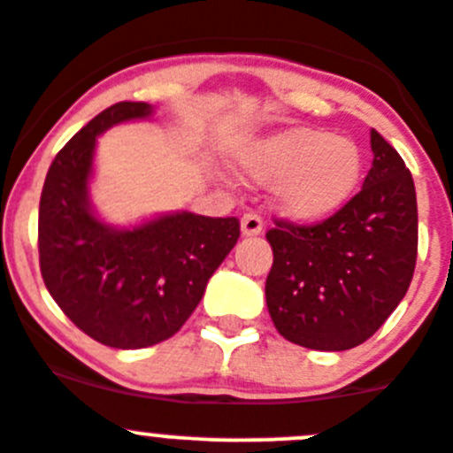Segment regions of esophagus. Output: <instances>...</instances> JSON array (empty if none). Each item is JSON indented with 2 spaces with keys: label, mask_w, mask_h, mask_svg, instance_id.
I'll list each match as a JSON object with an SVG mask.
<instances>
[{
  "label": "esophagus",
  "mask_w": 453,
  "mask_h": 453,
  "mask_svg": "<svg viewBox=\"0 0 453 453\" xmlns=\"http://www.w3.org/2000/svg\"><path fill=\"white\" fill-rule=\"evenodd\" d=\"M264 230V219L257 211H246L242 219V232L246 236H255Z\"/></svg>",
  "instance_id": "obj_1"
}]
</instances>
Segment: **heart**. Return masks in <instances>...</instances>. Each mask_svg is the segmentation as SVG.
Wrapping results in <instances>:
<instances>
[{"label":"heart","mask_w":453,"mask_h":453,"mask_svg":"<svg viewBox=\"0 0 453 453\" xmlns=\"http://www.w3.org/2000/svg\"><path fill=\"white\" fill-rule=\"evenodd\" d=\"M248 176L275 185L287 217L320 221L352 201L364 178V153L349 137L323 128H291L252 146L243 157Z\"/></svg>","instance_id":"b5f03b06"}]
</instances>
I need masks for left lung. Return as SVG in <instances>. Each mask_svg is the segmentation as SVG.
<instances>
[{"label":"left lung","mask_w":453,"mask_h":453,"mask_svg":"<svg viewBox=\"0 0 453 453\" xmlns=\"http://www.w3.org/2000/svg\"><path fill=\"white\" fill-rule=\"evenodd\" d=\"M374 160L352 201L318 223L275 219L266 304L277 332L309 349L368 341L395 311L418 259V201L397 150L370 133Z\"/></svg>","instance_id":"8db88e82"}]
</instances>
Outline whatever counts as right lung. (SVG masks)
Returning <instances> with one entry per match:
<instances>
[{"instance_id":"right-lung-1","label":"right lung","mask_w":453,"mask_h":453,"mask_svg":"<svg viewBox=\"0 0 453 453\" xmlns=\"http://www.w3.org/2000/svg\"><path fill=\"white\" fill-rule=\"evenodd\" d=\"M150 115L142 101L110 105L76 133L44 178L38 252L44 287L65 316L108 348L166 341L201 303L207 280L239 239V219L180 211L133 230L96 221L88 178L96 135Z\"/></svg>"}]
</instances>
